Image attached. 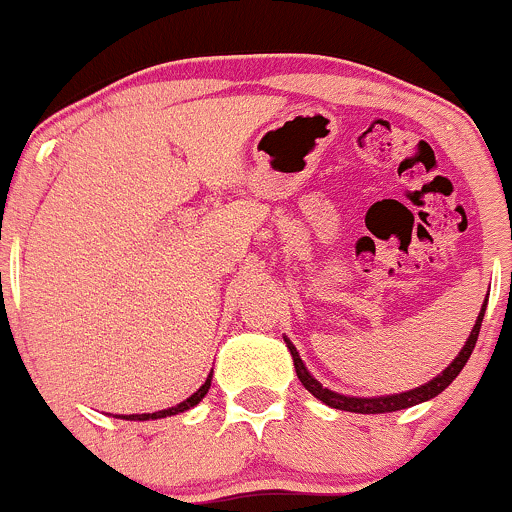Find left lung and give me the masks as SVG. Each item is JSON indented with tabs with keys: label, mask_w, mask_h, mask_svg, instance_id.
Returning <instances> with one entry per match:
<instances>
[{
	"label": "left lung",
	"mask_w": 512,
	"mask_h": 512,
	"mask_svg": "<svg viewBox=\"0 0 512 512\" xmlns=\"http://www.w3.org/2000/svg\"><path fill=\"white\" fill-rule=\"evenodd\" d=\"M483 312H486V302H483L481 312H478V320L474 324V329H471L466 344L461 346L459 356H456L452 364L444 368L437 378H432L430 383H425V386H420L415 390H405V393H395V395H381V398H351V395H342V393H334V390H329V388H322V383L317 381L310 371H307L305 364H302L298 349H295L293 342H290L288 337H283V339H285V344H288L290 356H293L295 373H298L300 383L310 390L317 400H322L324 405H329V408H337V410L361 412V415H378V412H395V410L412 408V405L425 403V400H430V398H434V395L442 393V390L447 388L456 376H459V371L466 366V361H469L471 351H474V346H476L478 332H481Z\"/></svg>",
	"instance_id": "1"
}]
</instances>
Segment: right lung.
Returning a JSON list of instances; mask_svg holds the SVG:
<instances>
[{
    "label": "right lung",
    "instance_id": "obj_1",
    "mask_svg": "<svg viewBox=\"0 0 512 512\" xmlns=\"http://www.w3.org/2000/svg\"><path fill=\"white\" fill-rule=\"evenodd\" d=\"M210 383H212V373L207 376V381L202 383L200 388L195 390V393L190 395L188 400H183L180 405H175V408H168V410H158V412H144V415H122V420H161V417H170V415H178V412H185L190 408H195L197 403H200L202 398L207 395V390H210Z\"/></svg>",
    "mask_w": 512,
    "mask_h": 512
}]
</instances>
